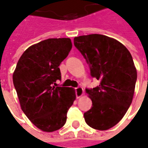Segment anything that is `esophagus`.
<instances>
[{"instance_id":"esophagus-1","label":"esophagus","mask_w":148,"mask_h":148,"mask_svg":"<svg viewBox=\"0 0 148 148\" xmlns=\"http://www.w3.org/2000/svg\"><path fill=\"white\" fill-rule=\"evenodd\" d=\"M84 95V89L82 87H77V88H75V95H76V98L79 99L82 95Z\"/></svg>"}]
</instances>
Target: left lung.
<instances>
[{"mask_svg":"<svg viewBox=\"0 0 148 148\" xmlns=\"http://www.w3.org/2000/svg\"><path fill=\"white\" fill-rule=\"evenodd\" d=\"M74 45L89 65L91 75L100 81L95 88L86 89L92 106L84 113L85 121L94 129H109L132 102L137 70L132 55L122 43L101 34L75 37Z\"/></svg>","mask_w":148,"mask_h":148,"instance_id":"1","label":"left lung"}]
</instances>
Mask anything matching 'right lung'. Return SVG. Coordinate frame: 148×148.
Masks as SVG:
<instances>
[{
  "mask_svg": "<svg viewBox=\"0 0 148 148\" xmlns=\"http://www.w3.org/2000/svg\"><path fill=\"white\" fill-rule=\"evenodd\" d=\"M71 49L69 38L47 39L32 45L19 59L13 74L21 109L43 132H55L66 124L76 98L73 88L53 86L61 79L59 66Z\"/></svg>",
  "mask_w": 148,
  "mask_h": 148,
  "instance_id": "add662e5",
  "label": "right lung"
}]
</instances>
